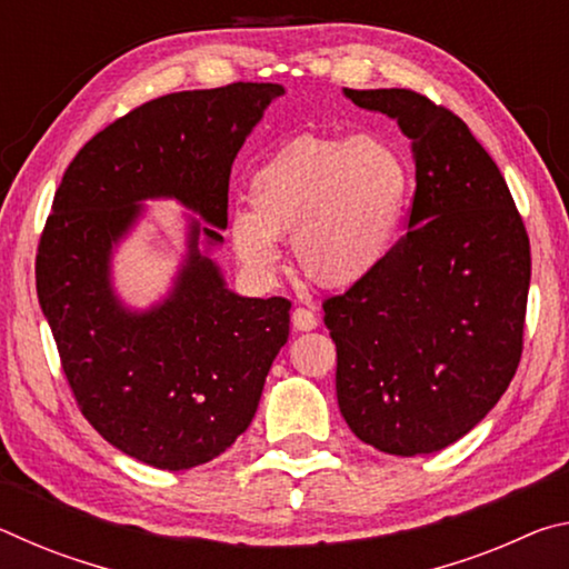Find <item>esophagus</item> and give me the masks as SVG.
<instances>
[{
    "label": "esophagus",
    "instance_id": "1",
    "mask_svg": "<svg viewBox=\"0 0 569 569\" xmlns=\"http://www.w3.org/2000/svg\"><path fill=\"white\" fill-rule=\"evenodd\" d=\"M291 321H293V329L296 331H313L316 326H319V319H316L313 311H308V308H296L291 313Z\"/></svg>",
    "mask_w": 569,
    "mask_h": 569
}]
</instances>
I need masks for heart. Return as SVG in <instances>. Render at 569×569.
I'll list each match as a JSON object with an SVG mask.
<instances>
[{"mask_svg": "<svg viewBox=\"0 0 569 569\" xmlns=\"http://www.w3.org/2000/svg\"><path fill=\"white\" fill-rule=\"evenodd\" d=\"M413 178L407 158L373 134H301L273 150L248 182L250 208H233L228 238L248 273L281 263L293 238L306 278L326 288L363 281L387 263L407 218Z\"/></svg>", "mask_w": 569, "mask_h": 569, "instance_id": "obj_1", "label": "heart"}]
</instances>
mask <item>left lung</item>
<instances>
[{
    "instance_id": "8db88e82",
    "label": "left lung",
    "mask_w": 569,
    "mask_h": 569,
    "mask_svg": "<svg viewBox=\"0 0 569 569\" xmlns=\"http://www.w3.org/2000/svg\"><path fill=\"white\" fill-rule=\"evenodd\" d=\"M411 140L409 230L377 273L323 301L336 397L373 449L431 455L469 435L512 381L529 238L497 162L465 120L411 90H349Z\"/></svg>"
}]
</instances>
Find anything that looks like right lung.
I'll return each instance as SVG.
<instances>
[{"label":"right lung","mask_w":569,"mask_h":569,"mask_svg":"<svg viewBox=\"0 0 569 569\" xmlns=\"http://www.w3.org/2000/svg\"><path fill=\"white\" fill-rule=\"evenodd\" d=\"M281 94L233 82L150 100L94 134L54 192L34 266L42 313L84 419L142 465L180 471L223 455L288 341L291 301L233 293L200 250L223 243L230 166ZM158 197L209 226L189 219L169 296L134 312L113 293L111 250Z\"/></svg>","instance_id":"1"}]
</instances>
